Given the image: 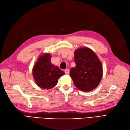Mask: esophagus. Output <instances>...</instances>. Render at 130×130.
Wrapping results in <instances>:
<instances>
[{
  "mask_svg": "<svg viewBox=\"0 0 130 130\" xmlns=\"http://www.w3.org/2000/svg\"><path fill=\"white\" fill-rule=\"evenodd\" d=\"M64 73L66 75H68L69 73V70L68 69H66L64 70Z\"/></svg>",
  "mask_w": 130,
  "mask_h": 130,
  "instance_id": "obj_1",
  "label": "esophagus"
}]
</instances>
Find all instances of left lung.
Listing matches in <instances>:
<instances>
[{
	"mask_svg": "<svg viewBox=\"0 0 130 130\" xmlns=\"http://www.w3.org/2000/svg\"><path fill=\"white\" fill-rule=\"evenodd\" d=\"M74 56L76 66L70 69V76L75 86L83 91L93 90L98 86L103 76L99 58L88 47L77 49Z\"/></svg>",
	"mask_w": 130,
	"mask_h": 130,
	"instance_id": "obj_1",
	"label": "left lung"
}]
</instances>
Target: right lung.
<instances>
[{"label":"right lung","mask_w":130,"mask_h":130,"mask_svg":"<svg viewBox=\"0 0 130 130\" xmlns=\"http://www.w3.org/2000/svg\"><path fill=\"white\" fill-rule=\"evenodd\" d=\"M51 55L49 53L41 55L33 68V76L35 83L43 89H50L57 84L58 79L64 75L57 66L53 64Z\"/></svg>","instance_id":"add662e5"}]
</instances>
